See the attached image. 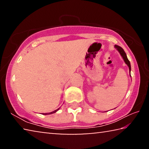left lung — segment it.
Returning <instances> with one entry per match:
<instances>
[{"mask_svg":"<svg viewBox=\"0 0 149 149\" xmlns=\"http://www.w3.org/2000/svg\"><path fill=\"white\" fill-rule=\"evenodd\" d=\"M115 49H116V50H118V52H119V53L120 54L121 56L122 57V58L123 59V60H124V62L127 65V66L129 67V70H130V72H131V64H130V62L129 61V60H128L127 57V55H126L125 52L124 50H123V49H122V47L118 46V45H116L115 46Z\"/></svg>","mask_w":149,"mask_h":149,"instance_id":"8db88e82","label":"left lung"}]
</instances>
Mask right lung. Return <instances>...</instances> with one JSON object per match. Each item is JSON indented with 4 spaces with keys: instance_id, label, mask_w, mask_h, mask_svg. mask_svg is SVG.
Masks as SVG:
<instances>
[{
    "instance_id": "1",
    "label": "right lung",
    "mask_w": 149,
    "mask_h": 149,
    "mask_svg": "<svg viewBox=\"0 0 149 149\" xmlns=\"http://www.w3.org/2000/svg\"><path fill=\"white\" fill-rule=\"evenodd\" d=\"M60 108H58V109H56V110H54V111H52V112H49V113H42V114H44V115H48V114H54V113L56 112L57 111L60 109Z\"/></svg>"
}]
</instances>
